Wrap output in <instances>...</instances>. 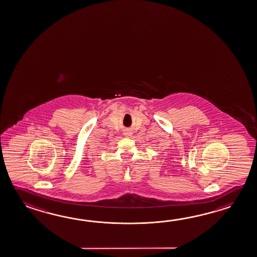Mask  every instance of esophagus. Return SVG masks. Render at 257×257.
<instances>
[{"instance_id":"esophagus-1","label":"esophagus","mask_w":257,"mask_h":257,"mask_svg":"<svg viewBox=\"0 0 257 257\" xmlns=\"http://www.w3.org/2000/svg\"><path fill=\"white\" fill-rule=\"evenodd\" d=\"M124 135H125L126 137H130L132 136L131 133H129V132H127Z\"/></svg>"}]
</instances>
